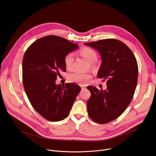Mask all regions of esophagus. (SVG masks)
I'll return each instance as SVG.
<instances>
[{
    "instance_id": "obj_1",
    "label": "esophagus",
    "mask_w": 156,
    "mask_h": 156,
    "mask_svg": "<svg viewBox=\"0 0 156 156\" xmlns=\"http://www.w3.org/2000/svg\"><path fill=\"white\" fill-rule=\"evenodd\" d=\"M80 86L81 87V90H85L86 89V87L84 85H81Z\"/></svg>"
}]
</instances>
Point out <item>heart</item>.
I'll use <instances>...</instances> for the list:
<instances>
[{
	"mask_svg": "<svg viewBox=\"0 0 156 156\" xmlns=\"http://www.w3.org/2000/svg\"><path fill=\"white\" fill-rule=\"evenodd\" d=\"M79 53L83 57L86 58L89 62H91V65L93 68L95 67V62L98 60L97 52L93 49L90 48H83L81 49ZM74 57L73 53H69L64 57V63L66 69L72 70L73 67ZM92 78V75L90 73H83L78 71H75L70 73L68 76V80L72 83H78L80 84H85Z\"/></svg>",
	"mask_w": 156,
	"mask_h": 156,
	"instance_id": "heart-1",
	"label": "heart"
}]
</instances>
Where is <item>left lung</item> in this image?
Returning <instances> with one entry per match:
<instances>
[{
    "mask_svg": "<svg viewBox=\"0 0 156 156\" xmlns=\"http://www.w3.org/2000/svg\"><path fill=\"white\" fill-rule=\"evenodd\" d=\"M97 49L102 62L98 77L107 80L106 90L87 86L91 97L87 102L90 117L104 124L120 116L130 104L137 85L138 66L135 56L123 42L115 39L85 43Z\"/></svg>",
    "mask_w": 156,
    "mask_h": 156,
    "instance_id": "obj_1",
    "label": "left lung"
}]
</instances>
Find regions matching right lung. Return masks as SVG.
Returning a JSON list of instances; mask_svg holds the SVG:
<instances>
[{
  "label": "right lung",
  "instance_id": "1",
  "mask_svg": "<svg viewBox=\"0 0 156 156\" xmlns=\"http://www.w3.org/2000/svg\"><path fill=\"white\" fill-rule=\"evenodd\" d=\"M78 48L63 37L38 39L26 51L22 63L23 83L34 110L42 117L58 122L69 115L81 87L75 83L57 85L60 71H66L65 56Z\"/></svg>",
  "mask_w": 156,
  "mask_h": 156
}]
</instances>
